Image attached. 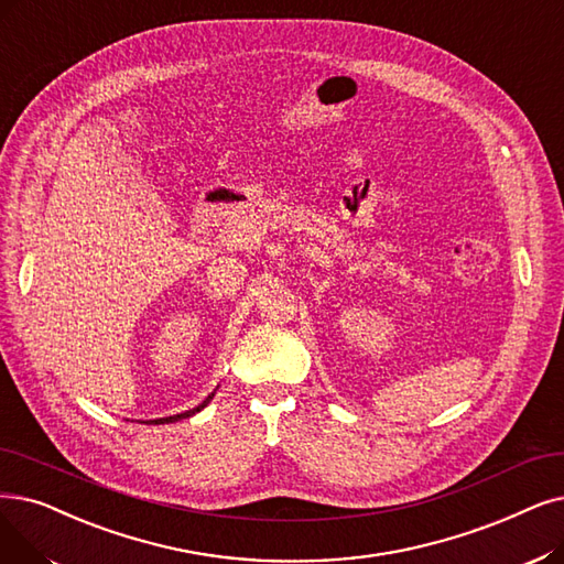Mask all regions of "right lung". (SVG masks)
<instances>
[{
    "label": "right lung",
    "instance_id": "right-lung-1",
    "mask_svg": "<svg viewBox=\"0 0 564 564\" xmlns=\"http://www.w3.org/2000/svg\"><path fill=\"white\" fill-rule=\"evenodd\" d=\"M214 399V394H209L198 408H193V410H186V412H182V414H173V417H161V420H152L150 424H173V422H180V420H186V417H191V414H195V412H200L209 401Z\"/></svg>",
    "mask_w": 564,
    "mask_h": 564
}]
</instances>
